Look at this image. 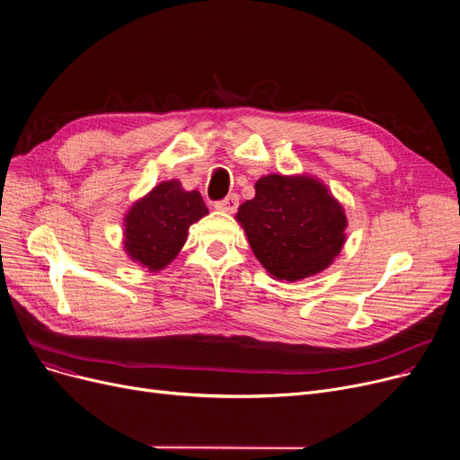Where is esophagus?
Returning a JSON list of instances; mask_svg holds the SVG:
<instances>
[{
  "instance_id": "1",
  "label": "esophagus",
  "mask_w": 460,
  "mask_h": 460,
  "mask_svg": "<svg viewBox=\"0 0 460 460\" xmlns=\"http://www.w3.org/2000/svg\"><path fill=\"white\" fill-rule=\"evenodd\" d=\"M214 207H216L217 210H222V212L233 214V212L238 208V196H236V193H231V196H227L226 199L216 201Z\"/></svg>"
}]
</instances>
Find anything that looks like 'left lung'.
Masks as SVG:
<instances>
[{
    "instance_id": "obj_1",
    "label": "left lung",
    "mask_w": 460,
    "mask_h": 460,
    "mask_svg": "<svg viewBox=\"0 0 460 460\" xmlns=\"http://www.w3.org/2000/svg\"><path fill=\"white\" fill-rule=\"evenodd\" d=\"M236 220L270 276L298 281L328 269L345 244L347 216L328 188L307 175H267Z\"/></svg>"
}]
</instances>
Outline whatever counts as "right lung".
<instances>
[{
    "instance_id": "obj_1",
    "label": "right lung",
    "mask_w": 460,
    "mask_h": 460,
    "mask_svg": "<svg viewBox=\"0 0 460 460\" xmlns=\"http://www.w3.org/2000/svg\"><path fill=\"white\" fill-rule=\"evenodd\" d=\"M207 214L198 190L186 191L175 179L160 182L125 216V252L141 267L158 272L179 255L190 226Z\"/></svg>"
}]
</instances>
